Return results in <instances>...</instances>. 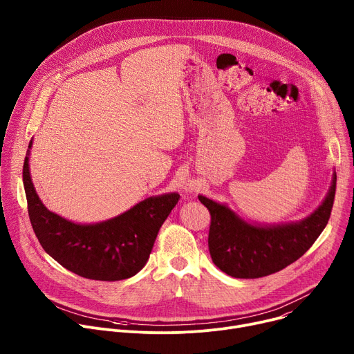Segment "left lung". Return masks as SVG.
Segmentation results:
<instances>
[{"instance_id":"left-lung-1","label":"left lung","mask_w":354,"mask_h":354,"mask_svg":"<svg viewBox=\"0 0 354 354\" xmlns=\"http://www.w3.org/2000/svg\"><path fill=\"white\" fill-rule=\"evenodd\" d=\"M336 192V174L324 203L306 220L274 227L250 225L228 207L198 196L210 212L209 250L214 265L236 279H259L280 272L313 246L328 224Z\"/></svg>"}]
</instances>
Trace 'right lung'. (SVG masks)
I'll list each match as a JSON object with an SVG mask.
<instances>
[{"label": "right lung", "mask_w": 354, "mask_h": 354, "mask_svg": "<svg viewBox=\"0 0 354 354\" xmlns=\"http://www.w3.org/2000/svg\"><path fill=\"white\" fill-rule=\"evenodd\" d=\"M28 162L29 157L24 162V187L29 220L40 245L63 268L91 280L118 281L138 273L149 258L161 225L180 198L178 193L148 197L119 217L81 225L43 206Z\"/></svg>", "instance_id": "obj_1"}]
</instances>
